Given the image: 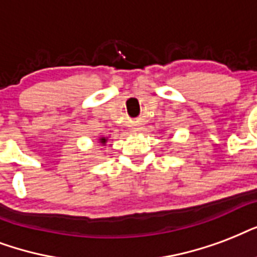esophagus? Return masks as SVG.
I'll return each instance as SVG.
<instances>
[{"instance_id": "obj_1", "label": "esophagus", "mask_w": 257, "mask_h": 257, "mask_svg": "<svg viewBox=\"0 0 257 257\" xmlns=\"http://www.w3.org/2000/svg\"><path fill=\"white\" fill-rule=\"evenodd\" d=\"M131 131L133 133H141V131H143V123L141 120H137L134 123V126L131 127Z\"/></svg>"}]
</instances>
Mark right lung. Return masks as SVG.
Instances as JSON below:
<instances>
[{
    "mask_svg": "<svg viewBox=\"0 0 257 257\" xmlns=\"http://www.w3.org/2000/svg\"><path fill=\"white\" fill-rule=\"evenodd\" d=\"M99 142H100L101 146H106V143H107V139L104 138V137H101L100 139H99Z\"/></svg>",
    "mask_w": 257,
    "mask_h": 257,
    "instance_id": "1",
    "label": "right lung"
}]
</instances>
